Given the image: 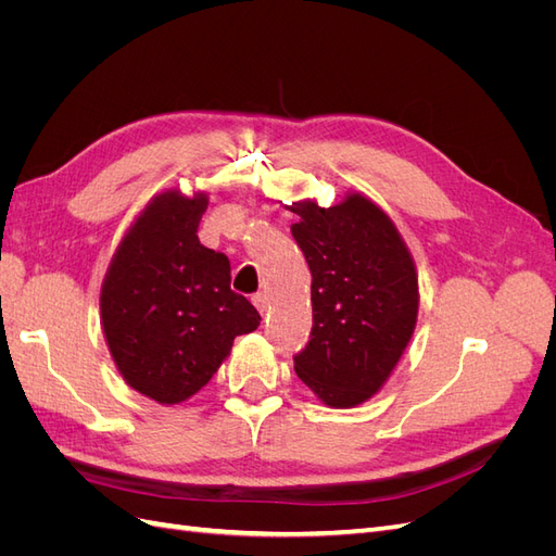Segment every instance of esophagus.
I'll list each match as a JSON object with an SVG mask.
<instances>
[{"label": "esophagus", "instance_id": "1", "mask_svg": "<svg viewBox=\"0 0 556 556\" xmlns=\"http://www.w3.org/2000/svg\"><path fill=\"white\" fill-rule=\"evenodd\" d=\"M252 301H255L257 311H260L262 315H266V311H268V294H266V292H257L255 296H252Z\"/></svg>", "mask_w": 556, "mask_h": 556}]
</instances>
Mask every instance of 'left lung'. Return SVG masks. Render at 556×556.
<instances>
[{
  "instance_id": "8db88e82",
  "label": "left lung",
  "mask_w": 556,
  "mask_h": 556,
  "mask_svg": "<svg viewBox=\"0 0 556 556\" xmlns=\"http://www.w3.org/2000/svg\"><path fill=\"white\" fill-rule=\"evenodd\" d=\"M292 237L311 268L313 329L294 371L331 408L371 399L401 359L417 319V274L394 223L350 194L292 206Z\"/></svg>"
}]
</instances>
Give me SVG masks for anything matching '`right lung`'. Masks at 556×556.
<instances>
[{
	"label": "right lung",
	"instance_id": "add662e5",
	"mask_svg": "<svg viewBox=\"0 0 556 556\" xmlns=\"http://www.w3.org/2000/svg\"><path fill=\"white\" fill-rule=\"evenodd\" d=\"M204 194L162 192L117 245L102 285V325L117 371L157 403H180L204 387L237 336L260 313L229 288L223 252L199 243Z\"/></svg>",
	"mask_w": 556,
	"mask_h": 556
}]
</instances>
